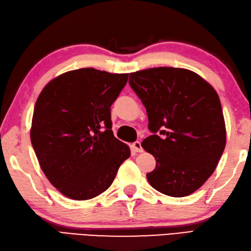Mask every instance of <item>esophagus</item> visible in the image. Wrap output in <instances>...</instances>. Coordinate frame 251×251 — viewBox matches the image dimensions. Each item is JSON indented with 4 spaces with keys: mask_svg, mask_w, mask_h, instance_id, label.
Listing matches in <instances>:
<instances>
[{
    "mask_svg": "<svg viewBox=\"0 0 251 251\" xmlns=\"http://www.w3.org/2000/svg\"><path fill=\"white\" fill-rule=\"evenodd\" d=\"M131 148H132V150L134 151V152H142V151H143V149H142V145H141L139 141H136V142H134V143H132Z\"/></svg>",
    "mask_w": 251,
    "mask_h": 251,
    "instance_id": "obj_1",
    "label": "esophagus"
}]
</instances>
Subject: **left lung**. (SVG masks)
Returning a JSON list of instances; mask_svg holds the SVG:
<instances>
[{
  "instance_id": "left-lung-1",
  "label": "left lung",
  "mask_w": 251,
  "mask_h": 251,
  "mask_svg": "<svg viewBox=\"0 0 251 251\" xmlns=\"http://www.w3.org/2000/svg\"><path fill=\"white\" fill-rule=\"evenodd\" d=\"M152 135L142 148L156 159L146 178L156 190L180 198L198 190L215 170L226 144L219 95L197 73L153 68L130 74Z\"/></svg>"
}]
</instances>
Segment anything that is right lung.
I'll list each match as a JSON object with an SVG mask.
<instances>
[{"mask_svg": "<svg viewBox=\"0 0 251 251\" xmlns=\"http://www.w3.org/2000/svg\"><path fill=\"white\" fill-rule=\"evenodd\" d=\"M129 74L93 68L52 79L38 97L30 140L48 180L65 197L88 200L111 186L130 149L115 138L110 107Z\"/></svg>", "mask_w": 251, "mask_h": 251, "instance_id": "1", "label": "right lung"}]
</instances>
